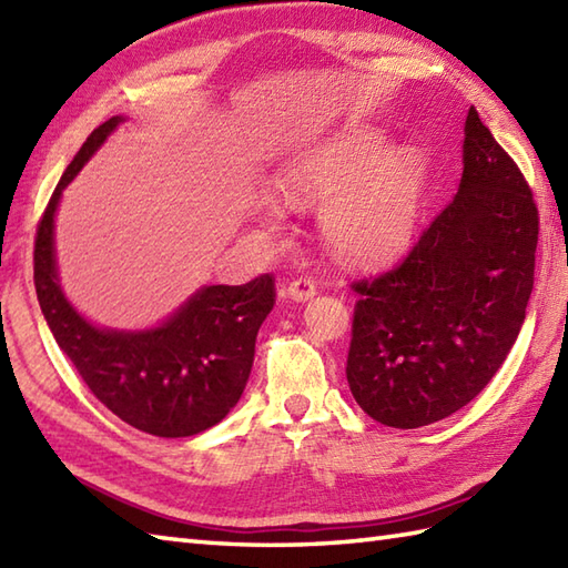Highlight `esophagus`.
<instances>
[{
    "label": "esophagus",
    "instance_id": "1",
    "mask_svg": "<svg viewBox=\"0 0 568 568\" xmlns=\"http://www.w3.org/2000/svg\"><path fill=\"white\" fill-rule=\"evenodd\" d=\"M317 295V285L312 277H297L291 285H287V297L295 300V303H305Z\"/></svg>",
    "mask_w": 568,
    "mask_h": 568
}]
</instances>
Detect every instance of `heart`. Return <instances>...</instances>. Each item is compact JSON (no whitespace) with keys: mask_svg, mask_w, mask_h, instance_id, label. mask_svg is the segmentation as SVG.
I'll return each instance as SVG.
<instances>
[{"mask_svg":"<svg viewBox=\"0 0 568 568\" xmlns=\"http://www.w3.org/2000/svg\"><path fill=\"white\" fill-rule=\"evenodd\" d=\"M425 159L417 149L383 153L381 136H352L305 153L281 175L295 207L324 204L322 234L342 258L378 263L400 253L415 232Z\"/></svg>","mask_w":568,"mask_h":568,"instance_id":"b5f03b06","label":"heart"}]
</instances>
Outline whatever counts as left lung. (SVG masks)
Instances as JSON below:
<instances>
[{"label":"left lung","mask_w":568,"mask_h":568,"mask_svg":"<svg viewBox=\"0 0 568 568\" xmlns=\"http://www.w3.org/2000/svg\"><path fill=\"white\" fill-rule=\"evenodd\" d=\"M537 234L532 190L470 106L454 200L395 268L352 283L346 381L366 415L415 429L486 388L525 322Z\"/></svg>","instance_id":"left-lung-1"}]
</instances>
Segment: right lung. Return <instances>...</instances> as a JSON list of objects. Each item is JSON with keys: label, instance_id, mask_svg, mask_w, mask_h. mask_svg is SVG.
<instances>
[{"label": "right lung", "instance_id": "add662e5", "mask_svg": "<svg viewBox=\"0 0 568 568\" xmlns=\"http://www.w3.org/2000/svg\"><path fill=\"white\" fill-rule=\"evenodd\" d=\"M119 122L92 131L45 204L33 244L36 295L58 346L106 409L155 437H192L222 422L244 393L275 281L263 273L246 285L202 287L149 332L98 329L78 315L58 285L53 216L60 192Z\"/></svg>", "mask_w": 568, "mask_h": 568}]
</instances>
